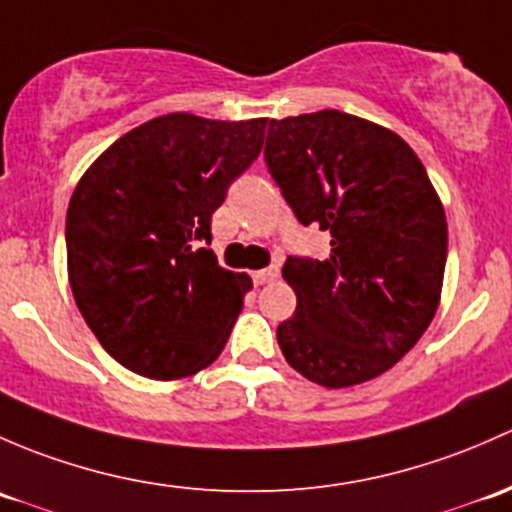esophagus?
I'll list each match as a JSON object with an SVG mask.
<instances>
[{"instance_id":"34e87169","label":"esophagus","mask_w":512,"mask_h":512,"mask_svg":"<svg viewBox=\"0 0 512 512\" xmlns=\"http://www.w3.org/2000/svg\"><path fill=\"white\" fill-rule=\"evenodd\" d=\"M276 276H278V268H273V266L261 268V271L251 273V278H254V286H263V283H271Z\"/></svg>"}]
</instances>
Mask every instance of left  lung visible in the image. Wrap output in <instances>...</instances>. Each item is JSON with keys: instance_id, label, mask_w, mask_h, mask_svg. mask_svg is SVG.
I'll return each instance as SVG.
<instances>
[{"instance_id": "1", "label": "left lung", "mask_w": 512, "mask_h": 512, "mask_svg": "<svg viewBox=\"0 0 512 512\" xmlns=\"http://www.w3.org/2000/svg\"><path fill=\"white\" fill-rule=\"evenodd\" d=\"M263 160L295 219L330 231L328 258L283 263L298 298L276 330L283 357L323 387L367 382L402 360L434 318L449 244L444 207L407 142L340 110L271 120Z\"/></svg>"}]
</instances>
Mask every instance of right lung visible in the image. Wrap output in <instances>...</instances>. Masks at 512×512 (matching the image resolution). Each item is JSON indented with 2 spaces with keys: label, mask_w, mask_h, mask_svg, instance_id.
<instances>
[{
  "label": "right lung",
  "mask_w": 512,
  "mask_h": 512,
  "mask_svg": "<svg viewBox=\"0 0 512 512\" xmlns=\"http://www.w3.org/2000/svg\"><path fill=\"white\" fill-rule=\"evenodd\" d=\"M266 123L162 115L113 142L78 182L68 281L88 328L130 372L189 377L224 350L251 278L217 263L212 214L261 152Z\"/></svg>",
  "instance_id": "right-lung-1"
}]
</instances>
